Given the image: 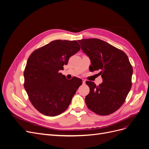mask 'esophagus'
<instances>
[{"label": "esophagus", "instance_id": "esophagus-1", "mask_svg": "<svg viewBox=\"0 0 149 149\" xmlns=\"http://www.w3.org/2000/svg\"><path fill=\"white\" fill-rule=\"evenodd\" d=\"M82 83H83V84H86V79H82Z\"/></svg>", "mask_w": 149, "mask_h": 149}]
</instances>
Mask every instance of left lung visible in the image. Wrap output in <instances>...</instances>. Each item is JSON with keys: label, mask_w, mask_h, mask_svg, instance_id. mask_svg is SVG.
Returning <instances> with one entry per match:
<instances>
[{"label": "left lung", "mask_w": 149, "mask_h": 149, "mask_svg": "<svg viewBox=\"0 0 149 149\" xmlns=\"http://www.w3.org/2000/svg\"><path fill=\"white\" fill-rule=\"evenodd\" d=\"M78 42L91 61V72L100 70L103 81L97 86L93 82L86 81L90 88L85 99L87 107L99 115L111 114L121 107L132 87L133 68L128 56L101 39Z\"/></svg>", "instance_id": "8db88e82"}]
</instances>
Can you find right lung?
I'll use <instances>...</instances> for the list:
<instances>
[{
  "mask_svg": "<svg viewBox=\"0 0 149 149\" xmlns=\"http://www.w3.org/2000/svg\"><path fill=\"white\" fill-rule=\"evenodd\" d=\"M80 49L76 40H56L36 49L28 58L24 86L31 103L42 114H61L82 85V79L74 77L68 80L59 72Z\"/></svg>",
  "mask_w": 149,
  "mask_h": 149,
  "instance_id": "1",
  "label": "right lung"
}]
</instances>
